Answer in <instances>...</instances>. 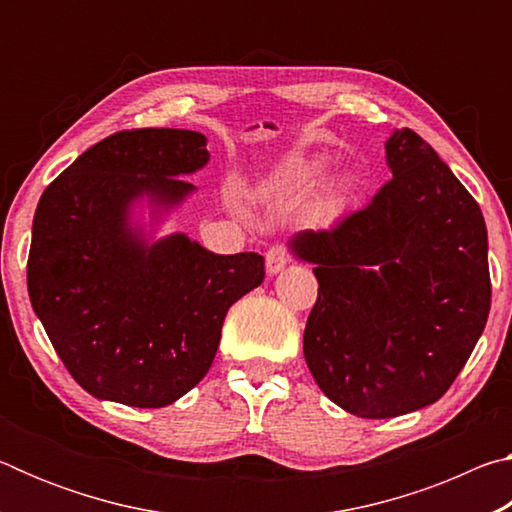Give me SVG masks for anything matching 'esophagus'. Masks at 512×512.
<instances>
[{
  "label": "esophagus",
  "instance_id": "1",
  "mask_svg": "<svg viewBox=\"0 0 512 512\" xmlns=\"http://www.w3.org/2000/svg\"><path fill=\"white\" fill-rule=\"evenodd\" d=\"M287 264H289V250H287V246L277 244V246H273L266 253V273L268 275L282 273L284 266H287Z\"/></svg>",
  "mask_w": 512,
  "mask_h": 512
}]
</instances>
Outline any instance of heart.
<instances>
[{
  "mask_svg": "<svg viewBox=\"0 0 512 512\" xmlns=\"http://www.w3.org/2000/svg\"><path fill=\"white\" fill-rule=\"evenodd\" d=\"M323 178H325V162L320 160L300 162L289 171H284V183L293 189H311L316 187Z\"/></svg>",
  "mask_w": 512,
  "mask_h": 512,
  "instance_id": "obj_1",
  "label": "heart"
}]
</instances>
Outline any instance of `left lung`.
<instances>
[{"label": "left lung", "mask_w": 512, "mask_h": 512, "mask_svg": "<svg viewBox=\"0 0 512 512\" xmlns=\"http://www.w3.org/2000/svg\"><path fill=\"white\" fill-rule=\"evenodd\" d=\"M393 178L334 230H302L318 300L305 359L329 400L395 418L447 393L490 311L488 230L479 203L418 133L386 140Z\"/></svg>", "instance_id": "1"}]
</instances>
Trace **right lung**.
I'll return each mask as SVG.
<instances>
[{
	"instance_id": "add662e5",
	"label": "right lung",
	"mask_w": 512,
	"mask_h": 512,
	"mask_svg": "<svg viewBox=\"0 0 512 512\" xmlns=\"http://www.w3.org/2000/svg\"><path fill=\"white\" fill-rule=\"evenodd\" d=\"M207 137L180 128L121 131L51 183L33 216L29 298L51 345L97 400L160 409L201 381L228 309L264 280L257 253L214 255L185 232L153 230L196 192Z\"/></svg>"
}]
</instances>
